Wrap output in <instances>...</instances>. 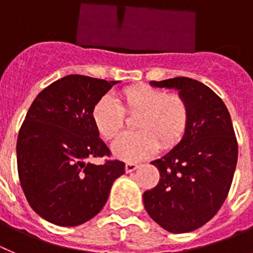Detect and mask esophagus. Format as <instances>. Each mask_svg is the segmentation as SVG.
I'll list each match as a JSON object with an SVG mask.
<instances>
[{"label": "esophagus", "instance_id": "esophagus-1", "mask_svg": "<svg viewBox=\"0 0 253 253\" xmlns=\"http://www.w3.org/2000/svg\"><path fill=\"white\" fill-rule=\"evenodd\" d=\"M138 168V165L136 163H127L126 165H125V170H126V172H132L133 170H136Z\"/></svg>", "mask_w": 253, "mask_h": 253}]
</instances>
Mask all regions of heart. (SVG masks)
Here are the masks:
<instances>
[{
  "label": "heart",
  "instance_id": "obj_1",
  "mask_svg": "<svg viewBox=\"0 0 253 253\" xmlns=\"http://www.w3.org/2000/svg\"><path fill=\"white\" fill-rule=\"evenodd\" d=\"M127 116H136L137 131L120 136L112 150L117 158L127 161L145 159L156 150L175 146L186 131L189 106L179 94L150 85H136L121 92V103L106 94L94 104L92 120L99 135L113 140L122 131Z\"/></svg>",
  "mask_w": 253,
  "mask_h": 253
}]
</instances>
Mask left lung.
Masks as SVG:
<instances>
[{"label":"left lung","instance_id":"left-lung-1","mask_svg":"<svg viewBox=\"0 0 253 253\" xmlns=\"http://www.w3.org/2000/svg\"><path fill=\"white\" fill-rule=\"evenodd\" d=\"M150 84L179 90L190 115L180 142L151 161L160 180L143 193V204L164 229L186 233L206 224L224 203L237 165V140L226 104L206 84L186 77Z\"/></svg>","mask_w":253,"mask_h":253}]
</instances>
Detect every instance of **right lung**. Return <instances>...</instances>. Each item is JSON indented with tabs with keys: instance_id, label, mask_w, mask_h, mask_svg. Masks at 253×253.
Listing matches in <instances>:
<instances>
[{
	"instance_id": "add662e5",
	"label": "right lung",
	"mask_w": 253,
	"mask_h": 253,
	"mask_svg": "<svg viewBox=\"0 0 253 253\" xmlns=\"http://www.w3.org/2000/svg\"><path fill=\"white\" fill-rule=\"evenodd\" d=\"M118 81L72 74L33 102L17 137V171L31 208L56 226L76 227L98 214L125 163L110 156L92 120L93 107Z\"/></svg>"
}]
</instances>
